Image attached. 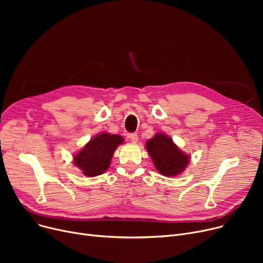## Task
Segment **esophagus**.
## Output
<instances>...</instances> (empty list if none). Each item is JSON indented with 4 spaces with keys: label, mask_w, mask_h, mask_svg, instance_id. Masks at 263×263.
I'll return each instance as SVG.
<instances>
[{
    "label": "esophagus",
    "mask_w": 263,
    "mask_h": 263,
    "mask_svg": "<svg viewBox=\"0 0 263 263\" xmlns=\"http://www.w3.org/2000/svg\"><path fill=\"white\" fill-rule=\"evenodd\" d=\"M128 137L132 143H137V141H139V135H137V133H130Z\"/></svg>",
    "instance_id": "1"
}]
</instances>
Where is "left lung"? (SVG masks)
Listing matches in <instances>:
<instances>
[{"label": "left lung", "mask_w": 263, "mask_h": 263, "mask_svg": "<svg viewBox=\"0 0 263 263\" xmlns=\"http://www.w3.org/2000/svg\"><path fill=\"white\" fill-rule=\"evenodd\" d=\"M146 148L156 168L164 176H176L184 171L190 158L179 149L171 137L158 133L147 141Z\"/></svg>", "instance_id": "obj_1"}]
</instances>
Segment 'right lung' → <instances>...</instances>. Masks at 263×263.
Instances as JSON below:
<instances>
[{
    "label": "right lung",
    "mask_w": 263,
    "mask_h": 263,
    "mask_svg": "<svg viewBox=\"0 0 263 263\" xmlns=\"http://www.w3.org/2000/svg\"><path fill=\"white\" fill-rule=\"evenodd\" d=\"M122 142L120 135L101 133L84 146L74 157L73 163L85 176H99L109 167L114 151Z\"/></svg>",
    "instance_id": "add662e5"
}]
</instances>
